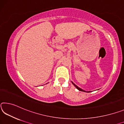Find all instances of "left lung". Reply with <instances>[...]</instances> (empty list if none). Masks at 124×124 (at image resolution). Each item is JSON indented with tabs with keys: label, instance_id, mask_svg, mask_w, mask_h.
Returning a JSON list of instances; mask_svg holds the SVG:
<instances>
[{
	"label": "left lung",
	"instance_id": "8db88e82",
	"mask_svg": "<svg viewBox=\"0 0 124 124\" xmlns=\"http://www.w3.org/2000/svg\"><path fill=\"white\" fill-rule=\"evenodd\" d=\"M72 84L74 85L75 86V87H76V88L78 89V90H79V91H82V92H86V91H85V90H82V89H81V88H80V87H78V86H76V85H75V84H74V83H73L72 82ZM90 92V91H88V92Z\"/></svg>",
	"mask_w": 124,
	"mask_h": 124
}]
</instances>
